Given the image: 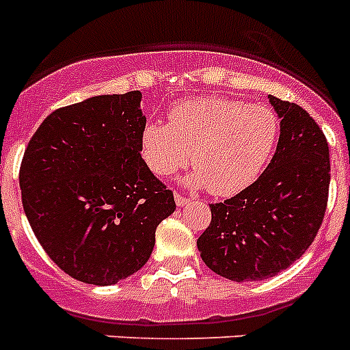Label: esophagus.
<instances>
[{"label":"esophagus","mask_w":350,"mask_h":350,"mask_svg":"<svg viewBox=\"0 0 350 350\" xmlns=\"http://www.w3.org/2000/svg\"><path fill=\"white\" fill-rule=\"evenodd\" d=\"M175 203H177V206H185L189 203V200L182 196V194H178V192H175Z\"/></svg>","instance_id":"obj_1"}]
</instances>
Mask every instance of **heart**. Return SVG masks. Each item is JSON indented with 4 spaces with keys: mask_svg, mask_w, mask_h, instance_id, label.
<instances>
[{
    "mask_svg": "<svg viewBox=\"0 0 350 350\" xmlns=\"http://www.w3.org/2000/svg\"><path fill=\"white\" fill-rule=\"evenodd\" d=\"M280 124L265 105L201 97L177 104L168 124L150 121L142 131V156L150 172L170 177L189 163L194 187L229 198L260 177L278 144Z\"/></svg>",
    "mask_w": 350,
    "mask_h": 350,
    "instance_id": "b5f03b06",
    "label": "heart"
}]
</instances>
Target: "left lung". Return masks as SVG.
Segmentation results:
<instances>
[{"instance_id":"8db88e82","label":"left lung","mask_w":350,"mask_h":350,"mask_svg":"<svg viewBox=\"0 0 350 350\" xmlns=\"http://www.w3.org/2000/svg\"><path fill=\"white\" fill-rule=\"evenodd\" d=\"M281 120L278 149L250 187L210 204L198 239L204 264L230 281H260L306 253L323 224L329 189V149L323 130L297 104L269 95Z\"/></svg>"}]
</instances>
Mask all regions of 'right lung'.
<instances>
[{
  "label": "right lung",
  "instance_id": "1",
  "mask_svg": "<svg viewBox=\"0 0 350 350\" xmlns=\"http://www.w3.org/2000/svg\"><path fill=\"white\" fill-rule=\"evenodd\" d=\"M139 90L53 111L29 140L22 206L51 260L75 280L109 286L144 267L173 192L140 156Z\"/></svg>",
  "mask_w": 350,
  "mask_h": 350
}]
</instances>
